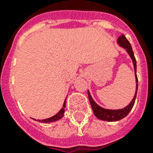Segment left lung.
<instances>
[{
	"label": "left lung",
	"instance_id": "1",
	"mask_svg": "<svg viewBox=\"0 0 153 153\" xmlns=\"http://www.w3.org/2000/svg\"><path fill=\"white\" fill-rule=\"evenodd\" d=\"M117 44H118L119 46L123 48L124 49H126V52L128 53V55H129V57L132 59L133 62V67H134V74H135V79H136V91L134 97L130 102V103L126 106L125 108L119 109H109L102 108L100 105H98L93 98L91 97V94L90 93V91H88V98L89 101L91 102V107L93 109V112L95 117L97 118L100 119L102 121H120L121 119H123L124 117H126L128 114V113L131 111V109H133L134 103H135L136 97H137V88H138V80L137 76V61L134 57V54H133V49L130 45V43L128 41V39H126V36L124 35H121L118 37Z\"/></svg>",
	"mask_w": 153,
	"mask_h": 153
}]
</instances>
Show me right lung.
I'll return each mask as SVG.
<instances>
[{
    "instance_id": "1",
    "label": "right lung",
    "mask_w": 153,
    "mask_h": 153,
    "mask_svg": "<svg viewBox=\"0 0 153 153\" xmlns=\"http://www.w3.org/2000/svg\"><path fill=\"white\" fill-rule=\"evenodd\" d=\"M65 107H66V99H65V102L63 103V105H62V108L59 110V112L56 114L55 115H54L51 117H49V118L44 119V120H37V121H39V122H43V123H51V122H54V121H59L60 119L62 118L63 117V114H64L65 112ZM35 121H36V119H34Z\"/></svg>"
}]
</instances>
